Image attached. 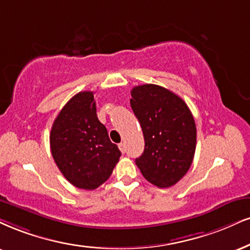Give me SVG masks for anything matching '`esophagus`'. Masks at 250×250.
I'll list each match as a JSON object with an SVG mask.
<instances>
[{
    "instance_id": "1",
    "label": "esophagus",
    "mask_w": 250,
    "mask_h": 250,
    "mask_svg": "<svg viewBox=\"0 0 250 250\" xmlns=\"http://www.w3.org/2000/svg\"><path fill=\"white\" fill-rule=\"evenodd\" d=\"M118 147H119L120 152H122V153H125V150H126V146H125V144H124V143H120V144L118 145Z\"/></svg>"
}]
</instances>
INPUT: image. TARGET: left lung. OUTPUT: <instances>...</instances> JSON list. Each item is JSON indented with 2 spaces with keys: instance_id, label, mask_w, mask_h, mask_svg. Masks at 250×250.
Returning <instances> with one entry per match:
<instances>
[{
  "instance_id": "obj_1",
  "label": "left lung",
  "mask_w": 250,
  "mask_h": 250,
  "mask_svg": "<svg viewBox=\"0 0 250 250\" xmlns=\"http://www.w3.org/2000/svg\"><path fill=\"white\" fill-rule=\"evenodd\" d=\"M131 107L139 120L145 149L135 165L149 183L176 184L189 170L196 150V124L186 102L156 84L137 85Z\"/></svg>"
}]
</instances>
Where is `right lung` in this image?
Wrapping results in <instances>:
<instances>
[{
	"label": "right lung",
	"mask_w": 250,
	"mask_h": 250,
	"mask_svg": "<svg viewBox=\"0 0 250 250\" xmlns=\"http://www.w3.org/2000/svg\"><path fill=\"white\" fill-rule=\"evenodd\" d=\"M50 144L52 156L64 178L84 190L102 186L122 155L97 118L91 91L79 92L61 109L52 126Z\"/></svg>",
	"instance_id": "add662e5"
}]
</instances>
